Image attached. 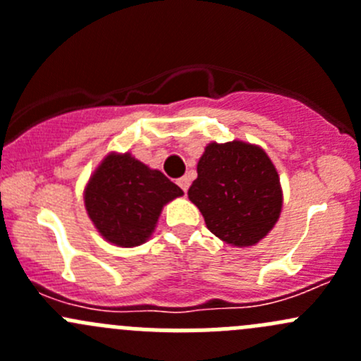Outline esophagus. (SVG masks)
I'll list each match as a JSON object with an SVG mask.
<instances>
[{"instance_id":"obj_1","label":"esophagus","mask_w":361,"mask_h":361,"mask_svg":"<svg viewBox=\"0 0 361 361\" xmlns=\"http://www.w3.org/2000/svg\"><path fill=\"white\" fill-rule=\"evenodd\" d=\"M178 185H180L181 190L187 192L188 187H190V180H188L187 176H183V178H180V180H178Z\"/></svg>"}]
</instances>
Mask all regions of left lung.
<instances>
[{"mask_svg":"<svg viewBox=\"0 0 361 361\" xmlns=\"http://www.w3.org/2000/svg\"><path fill=\"white\" fill-rule=\"evenodd\" d=\"M188 199L206 227L227 245L246 248L271 232L283 206L279 174L257 145L209 143L197 164Z\"/></svg>","mask_w":361,"mask_h":361,"instance_id":"left-lung-1","label":"left lung"}]
</instances>
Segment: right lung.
Returning a JSON list of instances; mask_svg holds the SVG:
<instances>
[{
    "instance_id": "1",
    "label": "right lung",
    "mask_w": 361,
    "mask_h": 361,
    "mask_svg": "<svg viewBox=\"0 0 361 361\" xmlns=\"http://www.w3.org/2000/svg\"><path fill=\"white\" fill-rule=\"evenodd\" d=\"M180 195L178 185L130 154L104 157L83 192L87 214L99 234L122 248L143 245L162 207Z\"/></svg>"
}]
</instances>
